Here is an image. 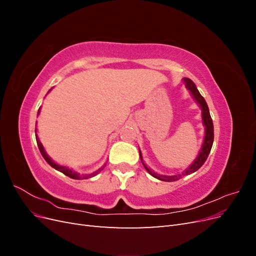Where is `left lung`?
<instances>
[{
  "instance_id": "8db88e82",
  "label": "left lung",
  "mask_w": 256,
  "mask_h": 256,
  "mask_svg": "<svg viewBox=\"0 0 256 256\" xmlns=\"http://www.w3.org/2000/svg\"><path fill=\"white\" fill-rule=\"evenodd\" d=\"M184 84H186V88H187L190 92V94L193 96V98L196 99V102L198 104V106H200V109H202V118H203V125L205 126V138H204V142L202 145V148H200V152H198V156L196 157V159L193 161V164L186 170V171L182 174H178V175H174V176H166V175H159L157 173H154V171H152L150 168H147L144 164H143V158H142V154L140 150V158L142 164L144 166V168L147 170V172H148L152 176H154V178H157L159 180H164V182H175L178 180L180 178L191 174V173H194L196 171L202 166L204 164V162L206 161L207 157L209 152L212 150V143H214V124H212V116L210 113H209V109H208V106L205 102L204 97L200 94L198 90L196 88V84L192 82V80L188 79V78H184Z\"/></svg>"
}]
</instances>
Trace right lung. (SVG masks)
Here are the masks:
<instances>
[{"instance_id": "add662e5", "label": "right lung", "mask_w": 256, "mask_h": 256, "mask_svg": "<svg viewBox=\"0 0 256 256\" xmlns=\"http://www.w3.org/2000/svg\"><path fill=\"white\" fill-rule=\"evenodd\" d=\"M49 90V92H50ZM40 109L38 110V114H40ZM35 136H36V141H37V145H38V148H40V154H42V157L44 158V160L48 162V164L53 168H56V170H58V171H60V172H62L63 174H65L66 176H68V177H70V178H74V180H88V178H90V177H92V176H96L98 173H100L102 172V170L104 168V166H102L100 168H98L97 171H95V172H92V173H90V174H80V173H78V172H74V171H72V170H70V168H66V166H60V164H56V162H54L48 154H47V152H46V150H44V146H42V144L40 143V138H38V136H37V128L35 129Z\"/></svg>"}]
</instances>
